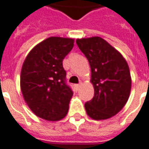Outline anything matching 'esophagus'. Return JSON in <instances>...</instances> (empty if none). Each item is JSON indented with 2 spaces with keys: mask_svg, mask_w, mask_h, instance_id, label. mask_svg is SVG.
<instances>
[{
  "mask_svg": "<svg viewBox=\"0 0 149 149\" xmlns=\"http://www.w3.org/2000/svg\"><path fill=\"white\" fill-rule=\"evenodd\" d=\"M81 86H82V84L80 83V84H77V85H75V88H76V89L77 90H78L80 88H81Z\"/></svg>",
  "mask_w": 149,
  "mask_h": 149,
  "instance_id": "1",
  "label": "esophagus"
}]
</instances>
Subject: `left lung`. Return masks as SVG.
Instances as JSON below:
<instances>
[{"label":"left lung","mask_w":149,"mask_h":149,"mask_svg":"<svg viewBox=\"0 0 149 149\" xmlns=\"http://www.w3.org/2000/svg\"><path fill=\"white\" fill-rule=\"evenodd\" d=\"M91 68L90 82L94 96L85 104L90 118L107 120L127 104L132 88V77L127 61L117 49L100 37L76 40Z\"/></svg>","instance_id":"obj_1"}]
</instances>
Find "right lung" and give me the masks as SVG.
<instances>
[{
  "mask_svg": "<svg viewBox=\"0 0 149 149\" xmlns=\"http://www.w3.org/2000/svg\"><path fill=\"white\" fill-rule=\"evenodd\" d=\"M74 46V39L49 37L35 45L23 61L20 76L22 96L40 118L56 121L66 116L73 95L65 82L63 59Z\"/></svg>",
  "mask_w": 149,
  "mask_h": 149,
  "instance_id": "right-lung-1",
  "label": "right lung"
}]
</instances>
